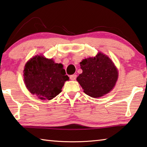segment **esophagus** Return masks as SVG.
I'll use <instances>...</instances> for the list:
<instances>
[{
  "mask_svg": "<svg viewBox=\"0 0 147 147\" xmlns=\"http://www.w3.org/2000/svg\"><path fill=\"white\" fill-rule=\"evenodd\" d=\"M76 78H77V75H76V74H73V75H71L70 76H69V78H70V79L72 81L76 80Z\"/></svg>",
  "mask_w": 147,
  "mask_h": 147,
  "instance_id": "esophagus-1",
  "label": "esophagus"
}]
</instances>
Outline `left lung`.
<instances>
[{"label":"left lung","mask_w":147,"mask_h":147,"mask_svg":"<svg viewBox=\"0 0 147 147\" xmlns=\"http://www.w3.org/2000/svg\"><path fill=\"white\" fill-rule=\"evenodd\" d=\"M80 66L83 72L77 81L86 94L99 98L113 88L119 74L113 62L106 55L99 53L94 57L83 59Z\"/></svg>","instance_id":"8db88e82"}]
</instances>
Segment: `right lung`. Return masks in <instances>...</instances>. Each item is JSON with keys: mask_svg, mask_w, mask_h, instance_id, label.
Here are the masks:
<instances>
[{"mask_svg": "<svg viewBox=\"0 0 147 147\" xmlns=\"http://www.w3.org/2000/svg\"><path fill=\"white\" fill-rule=\"evenodd\" d=\"M23 72L26 87L42 100H50L59 94L65 81L69 80L63 65L41 55L26 62Z\"/></svg>", "mask_w": 147, "mask_h": 147, "instance_id": "right-lung-1", "label": "right lung"}]
</instances>
